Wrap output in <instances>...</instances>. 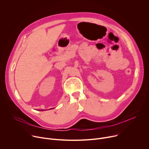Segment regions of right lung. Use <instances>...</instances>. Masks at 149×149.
Instances as JSON below:
<instances>
[{
  "mask_svg": "<svg viewBox=\"0 0 149 149\" xmlns=\"http://www.w3.org/2000/svg\"><path fill=\"white\" fill-rule=\"evenodd\" d=\"M40 111H44V110H40Z\"/></svg>",
  "mask_w": 149,
  "mask_h": 149,
  "instance_id": "1",
  "label": "right lung"
}]
</instances>
